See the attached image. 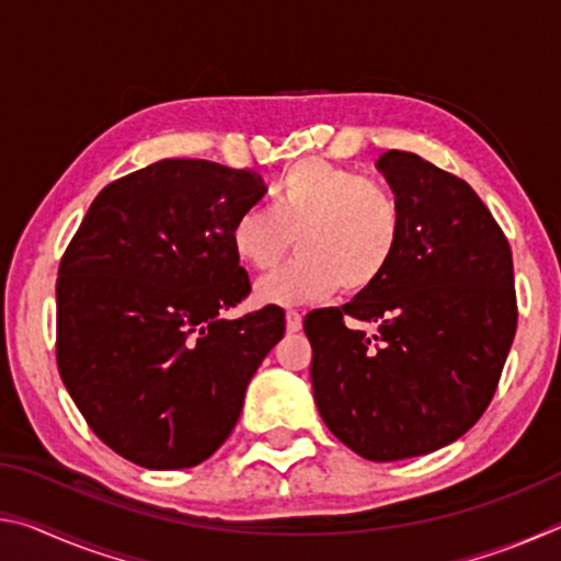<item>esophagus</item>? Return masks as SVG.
Returning a JSON list of instances; mask_svg holds the SVG:
<instances>
[{"mask_svg":"<svg viewBox=\"0 0 561 561\" xmlns=\"http://www.w3.org/2000/svg\"><path fill=\"white\" fill-rule=\"evenodd\" d=\"M301 329V314L299 311H287V331L294 334V331Z\"/></svg>","mask_w":561,"mask_h":561,"instance_id":"obj_1","label":"esophagus"}]
</instances>
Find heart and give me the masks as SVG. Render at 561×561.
Returning <instances> with one entry per match:
<instances>
[{
  "label": "heart",
  "mask_w": 561,
  "mask_h": 561,
  "mask_svg": "<svg viewBox=\"0 0 561 561\" xmlns=\"http://www.w3.org/2000/svg\"><path fill=\"white\" fill-rule=\"evenodd\" d=\"M403 207L391 187L348 168L307 158L272 185V207H247L232 225L237 257L272 270L291 244L299 254L257 282L254 294L274 307L324 301L344 287H376L403 247Z\"/></svg>",
  "instance_id": "obj_1"
}]
</instances>
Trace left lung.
Wrapping results in <instances>:
<instances>
[{
  "instance_id": "1",
  "label": "left lung",
  "mask_w": 561,
  "mask_h": 561,
  "mask_svg": "<svg viewBox=\"0 0 561 561\" xmlns=\"http://www.w3.org/2000/svg\"><path fill=\"white\" fill-rule=\"evenodd\" d=\"M376 165L403 207L401 252L376 287L311 311L304 331L327 428L360 458L391 462L440 450L480 421L517 304L510 244L465 180L405 150Z\"/></svg>"
}]
</instances>
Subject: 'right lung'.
I'll list each match as a JSON object with an SVG mask.
<instances>
[{
	"label": "right lung",
	"mask_w": 561,
	"mask_h": 561,
	"mask_svg": "<svg viewBox=\"0 0 561 561\" xmlns=\"http://www.w3.org/2000/svg\"><path fill=\"white\" fill-rule=\"evenodd\" d=\"M262 178L168 158L106 185L64 252L56 360L91 431L148 470L201 465L230 438L244 393L284 336V311L240 319L250 294L232 225Z\"/></svg>",
	"instance_id": "obj_1"
}]
</instances>
